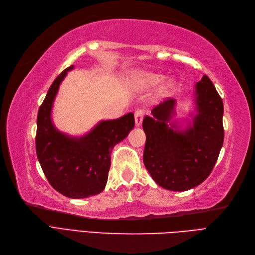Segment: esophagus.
<instances>
[{
    "mask_svg": "<svg viewBox=\"0 0 255 255\" xmlns=\"http://www.w3.org/2000/svg\"><path fill=\"white\" fill-rule=\"evenodd\" d=\"M143 118H144V111L141 110V109H137L134 112V122H135V125L136 126H139V125L142 124Z\"/></svg>",
    "mask_w": 255,
    "mask_h": 255,
    "instance_id": "obj_1",
    "label": "esophagus"
}]
</instances>
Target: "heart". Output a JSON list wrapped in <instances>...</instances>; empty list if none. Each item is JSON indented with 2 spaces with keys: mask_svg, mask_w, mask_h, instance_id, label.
Instances as JSON below:
<instances>
[{
  "mask_svg": "<svg viewBox=\"0 0 255 255\" xmlns=\"http://www.w3.org/2000/svg\"><path fill=\"white\" fill-rule=\"evenodd\" d=\"M162 79L163 76L160 75V74H155L147 71H136L130 76V83L136 90H146L157 86L161 83ZM172 86H174V81L170 79L166 80L165 83L161 86L159 90V94H167L169 92V90L172 88Z\"/></svg>",
  "mask_w": 255,
  "mask_h": 255,
  "instance_id": "1",
  "label": "heart"
}]
</instances>
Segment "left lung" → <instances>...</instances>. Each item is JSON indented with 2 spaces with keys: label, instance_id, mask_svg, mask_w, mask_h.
Segmentation results:
<instances>
[{
  "label": "left lung",
  "instance_id": "1",
  "mask_svg": "<svg viewBox=\"0 0 255 255\" xmlns=\"http://www.w3.org/2000/svg\"><path fill=\"white\" fill-rule=\"evenodd\" d=\"M175 106L176 101L168 98L154 107L152 117L144 118L143 161L155 183L184 192L201 184L214 168L224 144V104L203 75L195 86L196 114L184 129L172 120Z\"/></svg>",
  "mask_w": 255,
  "mask_h": 255
}]
</instances>
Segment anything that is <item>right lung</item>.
<instances>
[{"label":"right lung","mask_w":255,"mask_h":255,"mask_svg":"<svg viewBox=\"0 0 255 255\" xmlns=\"http://www.w3.org/2000/svg\"><path fill=\"white\" fill-rule=\"evenodd\" d=\"M73 65L57 77L47 91L37 117L36 151L50 184L65 197L88 198L104 191L108 180L113 147L134 127L130 112L117 120L101 121L83 136H71L57 129L52 108L61 81Z\"/></svg>","instance_id":"1"}]
</instances>
